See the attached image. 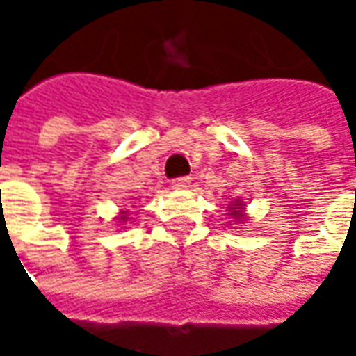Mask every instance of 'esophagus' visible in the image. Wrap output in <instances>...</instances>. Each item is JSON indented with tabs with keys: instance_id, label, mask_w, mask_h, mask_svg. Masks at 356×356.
Wrapping results in <instances>:
<instances>
[{
	"instance_id": "34e87169",
	"label": "esophagus",
	"mask_w": 356,
	"mask_h": 356,
	"mask_svg": "<svg viewBox=\"0 0 356 356\" xmlns=\"http://www.w3.org/2000/svg\"><path fill=\"white\" fill-rule=\"evenodd\" d=\"M193 183V177H188V175H183V177H177L173 181V188H188Z\"/></svg>"
}]
</instances>
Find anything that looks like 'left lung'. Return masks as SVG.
<instances>
[{
	"mask_svg": "<svg viewBox=\"0 0 356 356\" xmlns=\"http://www.w3.org/2000/svg\"><path fill=\"white\" fill-rule=\"evenodd\" d=\"M229 211H231V216L234 217V219H240V217H242V213H240V211H242V202L232 204V208L229 209Z\"/></svg>",
	"mask_w": 356,
	"mask_h": 356,
	"instance_id": "obj_1",
	"label": "left lung"
}]
</instances>
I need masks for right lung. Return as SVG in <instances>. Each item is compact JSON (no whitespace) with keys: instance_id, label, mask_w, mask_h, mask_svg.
<instances>
[{"instance_id":"right-lung-1","label":"right lung","mask_w":356,"mask_h":356,"mask_svg":"<svg viewBox=\"0 0 356 356\" xmlns=\"http://www.w3.org/2000/svg\"><path fill=\"white\" fill-rule=\"evenodd\" d=\"M120 219H127V217H125V211H124V213H122V216H120Z\"/></svg>"}]
</instances>
